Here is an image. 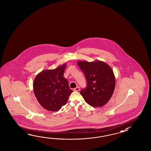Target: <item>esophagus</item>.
<instances>
[{"label":"esophagus","instance_id":"1","mask_svg":"<svg viewBox=\"0 0 151 151\" xmlns=\"http://www.w3.org/2000/svg\"><path fill=\"white\" fill-rule=\"evenodd\" d=\"M79 90H80V88H79V87H77L76 88H74L73 89V91H75V92H78L79 91Z\"/></svg>","mask_w":151,"mask_h":151}]
</instances>
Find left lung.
Wrapping results in <instances>:
<instances>
[{
  "label": "left lung",
  "instance_id": "left-lung-1",
  "mask_svg": "<svg viewBox=\"0 0 151 151\" xmlns=\"http://www.w3.org/2000/svg\"><path fill=\"white\" fill-rule=\"evenodd\" d=\"M77 64L87 80V87L80 94L90 106L102 107L109 101L116 86V77L112 68L105 62L79 60Z\"/></svg>",
  "mask_w": 151,
  "mask_h": 151
}]
</instances>
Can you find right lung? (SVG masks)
<instances>
[{
    "label": "right lung",
    "instance_id": "1",
    "mask_svg": "<svg viewBox=\"0 0 151 151\" xmlns=\"http://www.w3.org/2000/svg\"><path fill=\"white\" fill-rule=\"evenodd\" d=\"M66 63L53 70H45L36 76L33 83L35 97L45 109L59 111L73 92L64 77Z\"/></svg>",
    "mask_w": 151,
    "mask_h": 151
}]
</instances>
